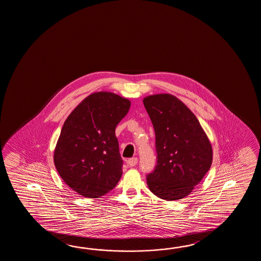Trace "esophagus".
<instances>
[{
	"mask_svg": "<svg viewBox=\"0 0 261 261\" xmlns=\"http://www.w3.org/2000/svg\"><path fill=\"white\" fill-rule=\"evenodd\" d=\"M138 162V159L137 158H132V159H128V165L129 167H134Z\"/></svg>",
	"mask_w": 261,
	"mask_h": 261,
	"instance_id": "esophagus-1",
	"label": "esophagus"
}]
</instances>
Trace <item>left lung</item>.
I'll use <instances>...</instances> for the list:
<instances>
[{"label": "left lung", "instance_id": "obj_1", "mask_svg": "<svg viewBox=\"0 0 261 261\" xmlns=\"http://www.w3.org/2000/svg\"><path fill=\"white\" fill-rule=\"evenodd\" d=\"M155 129L156 165L146 176L150 191L165 200L183 199L209 171L211 143L198 118L172 94L144 98Z\"/></svg>", "mask_w": 261, "mask_h": 261}]
</instances>
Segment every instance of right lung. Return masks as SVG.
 I'll list each match as a JSON object with an SVG mask.
<instances>
[{"label":"right lung","instance_id":"right-lung-1","mask_svg":"<svg viewBox=\"0 0 261 261\" xmlns=\"http://www.w3.org/2000/svg\"><path fill=\"white\" fill-rule=\"evenodd\" d=\"M130 101L100 91L88 96L67 117L54 152L56 169L78 194L99 198L114 189L122 175L116 128Z\"/></svg>","mask_w":261,"mask_h":261}]
</instances>
